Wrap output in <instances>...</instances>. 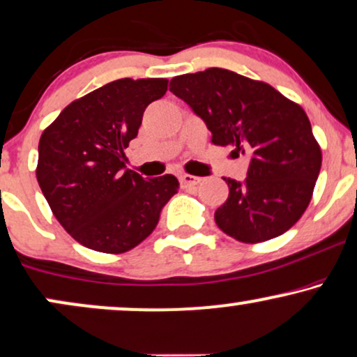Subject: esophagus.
<instances>
[{"label":"esophagus","mask_w":357,"mask_h":357,"mask_svg":"<svg viewBox=\"0 0 357 357\" xmlns=\"http://www.w3.org/2000/svg\"><path fill=\"white\" fill-rule=\"evenodd\" d=\"M179 181H181L183 188H191V186H196V184H199L201 178H197V176H192V174H181L179 176Z\"/></svg>","instance_id":"obj_1"}]
</instances>
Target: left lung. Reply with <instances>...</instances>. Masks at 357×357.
Returning a JSON list of instances; mask_svg holds the SVG:
<instances>
[{"instance_id": "left-lung-1", "label": "left lung", "mask_w": 357, "mask_h": 357, "mask_svg": "<svg viewBox=\"0 0 357 357\" xmlns=\"http://www.w3.org/2000/svg\"><path fill=\"white\" fill-rule=\"evenodd\" d=\"M169 90L206 121L211 143L252 156L245 181L224 178L229 197L214 214L220 231L259 243L298 222L321 169L303 108L267 82L219 67L178 75Z\"/></svg>"}]
</instances>
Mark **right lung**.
Returning a JSON list of instances; mask_svg holds the SVG:
<instances>
[{"label":"right lung","mask_w":357,"mask_h":357,"mask_svg":"<svg viewBox=\"0 0 357 357\" xmlns=\"http://www.w3.org/2000/svg\"><path fill=\"white\" fill-rule=\"evenodd\" d=\"M168 79H119L69 103L39 139L36 178L72 238L103 254L132 250L155 231L178 192L173 174L143 179L123 169L143 112Z\"/></svg>","instance_id":"1"}]
</instances>
